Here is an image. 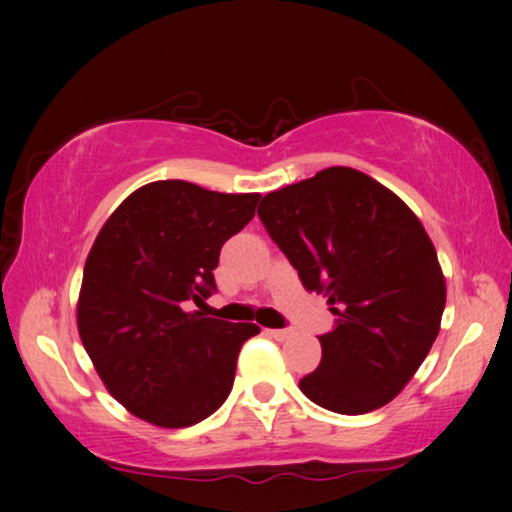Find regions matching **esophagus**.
I'll return each instance as SVG.
<instances>
[{
  "label": "esophagus",
  "mask_w": 512,
  "mask_h": 512,
  "mask_svg": "<svg viewBox=\"0 0 512 512\" xmlns=\"http://www.w3.org/2000/svg\"><path fill=\"white\" fill-rule=\"evenodd\" d=\"M265 335H270L277 342H284L291 335V331H286V328H265Z\"/></svg>",
  "instance_id": "esophagus-1"
}]
</instances>
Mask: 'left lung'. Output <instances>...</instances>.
Wrapping results in <instances>:
<instances>
[{"label":"left lung","mask_w":512,"mask_h":512,"mask_svg":"<svg viewBox=\"0 0 512 512\" xmlns=\"http://www.w3.org/2000/svg\"><path fill=\"white\" fill-rule=\"evenodd\" d=\"M258 216L305 289L326 293L338 317L319 335L321 363L300 391L340 415L387 405L422 366L445 310V277L422 223L352 167L268 193Z\"/></svg>","instance_id":"left-lung-1"}]
</instances>
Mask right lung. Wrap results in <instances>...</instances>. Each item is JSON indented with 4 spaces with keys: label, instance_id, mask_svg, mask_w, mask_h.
<instances>
[{
    "label": "right lung",
    "instance_id": "right-lung-1",
    "mask_svg": "<svg viewBox=\"0 0 512 512\" xmlns=\"http://www.w3.org/2000/svg\"><path fill=\"white\" fill-rule=\"evenodd\" d=\"M258 193L170 179L125 198L90 249L79 333L109 394L146 422L181 429L219 410L256 324L188 312L216 291L226 240L254 219Z\"/></svg>",
    "mask_w": 512,
    "mask_h": 512
}]
</instances>
